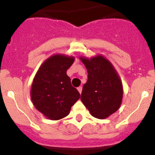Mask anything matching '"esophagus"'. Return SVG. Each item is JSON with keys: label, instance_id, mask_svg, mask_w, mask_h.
Returning <instances> with one entry per match:
<instances>
[{"label": "esophagus", "instance_id": "obj_1", "mask_svg": "<svg viewBox=\"0 0 155 155\" xmlns=\"http://www.w3.org/2000/svg\"><path fill=\"white\" fill-rule=\"evenodd\" d=\"M78 91H79V93H80V94H81V91H82V87H78Z\"/></svg>", "mask_w": 155, "mask_h": 155}]
</instances>
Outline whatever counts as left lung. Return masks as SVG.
Segmentation results:
<instances>
[{
    "mask_svg": "<svg viewBox=\"0 0 155 155\" xmlns=\"http://www.w3.org/2000/svg\"><path fill=\"white\" fill-rule=\"evenodd\" d=\"M87 71V81L81 100L91 115L104 120L120 109L124 87L114 66L101 54L88 58L80 57Z\"/></svg>",
    "mask_w": 155,
    "mask_h": 155,
    "instance_id": "8db88e82",
    "label": "left lung"
}]
</instances>
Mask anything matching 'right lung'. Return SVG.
I'll return each instance as SVG.
<instances>
[{
	"label": "right lung",
	"instance_id": "add662e5",
	"mask_svg": "<svg viewBox=\"0 0 155 155\" xmlns=\"http://www.w3.org/2000/svg\"><path fill=\"white\" fill-rule=\"evenodd\" d=\"M74 60L73 56L53 54L41 64L34 77L30 91L31 102L49 120H59L68 116L71 106L80 98L67 75Z\"/></svg>",
	"mask_w": 155,
	"mask_h": 155
}]
</instances>
